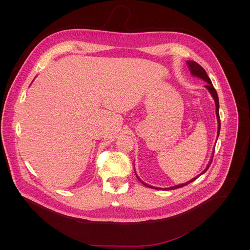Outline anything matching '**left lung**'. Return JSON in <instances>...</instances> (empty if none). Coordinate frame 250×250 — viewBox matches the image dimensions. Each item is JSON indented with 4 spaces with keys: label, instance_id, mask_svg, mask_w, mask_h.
Here are the masks:
<instances>
[{
    "label": "left lung",
    "instance_id": "obj_1",
    "mask_svg": "<svg viewBox=\"0 0 250 250\" xmlns=\"http://www.w3.org/2000/svg\"><path fill=\"white\" fill-rule=\"evenodd\" d=\"M187 63H188V68H189V70L191 72V74L192 75H194V76H196V77H198V78H200V79H202V80H204L205 82H207L208 83L205 85L207 88H208V90L210 91V93L212 94V96L214 97V102H215V112H216V117H217V122H218V128H217V138H218V135H219V131H220V118H219V110H218V108H219V102H218V96H217V93H216V90H215V88L214 87V85H213V83H212V81H211V79L209 78V76L207 75V73L205 71V69L201 66V65H199L197 62H192V61H188V62H187ZM214 152H213V156H212V159L210 160V162H209V165L207 166V167H206V169L201 173V174H199L198 176H200V175H202L203 173H205L207 170H208V168L210 167V166H211V164H212V162H213V158H214ZM137 175V174H136ZM197 176V177H198ZM197 177H194L193 179H191L190 181H188V182H187V183H185V184H181V185H177V186H174V187H171V188H166V189H176V188H182V187H185V186H187L188 184H189V183H191V182H193L194 180H196ZM137 178L139 179V181L143 184L144 186H146V187H148V188H156V189H158V188H156V187H152V186H149V185H147V184H145L144 182H143L141 179L138 177V175H137Z\"/></svg>",
    "mask_w": 250,
    "mask_h": 250
}]
</instances>
